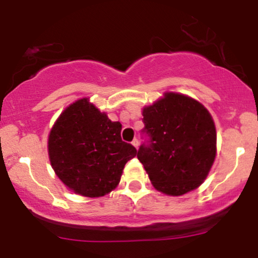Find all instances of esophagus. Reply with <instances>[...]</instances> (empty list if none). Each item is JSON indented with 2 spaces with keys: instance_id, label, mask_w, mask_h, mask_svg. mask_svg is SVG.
I'll list each match as a JSON object with an SVG mask.
<instances>
[{
  "instance_id": "esophagus-1",
  "label": "esophagus",
  "mask_w": 258,
  "mask_h": 258,
  "mask_svg": "<svg viewBox=\"0 0 258 258\" xmlns=\"http://www.w3.org/2000/svg\"><path fill=\"white\" fill-rule=\"evenodd\" d=\"M132 146L135 147V148H137V149H138V147H139V141H138L137 138L133 139V141H132Z\"/></svg>"
}]
</instances>
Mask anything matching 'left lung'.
Wrapping results in <instances>:
<instances>
[{
  "instance_id": "left-lung-1",
  "label": "left lung",
  "mask_w": 258,
  "mask_h": 258,
  "mask_svg": "<svg viewBox=\"0 0 258 258\" xmlns=\"http://www.w3.org/2000/svg\"><path fill=\"white\" fill-rule=\"evenodd\" d=\"M144 142L137 158L150 182L167 195L178 197L198 188L216 156V128L205 106L178 93L143 109Z\"/></svg>"
}]
</instances>
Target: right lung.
Instances as JSON below:
<instances>
[{"label":"right lung","mask_w":258,"mask_h":258,"mask_svg":"<svg viewBox=\"0 0 258 258\" xmlns=\"http://www.w3.org/2000/svg\"><path fill=\"white\" fill-rule=\"evenodd\" d=\"M121 127L87 98L68 106L48 138L49 160L59 179L88 198L116 188L126 162L137 155V149L121 139Z\"/></svg>","instance_id":"right-lung-1"}]
</instances>
